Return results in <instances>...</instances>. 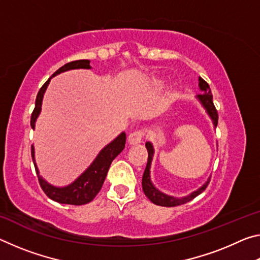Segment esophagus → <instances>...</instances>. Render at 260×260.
I'll use <instances>...</instances> for the list:
<instances>
[{"instance_id": "34e87169", "label": "esophagus", "mask_w": 260, "mask_h": 260, "mask_svg": "<svg viewBox=\"0 0 260 260\" xmlns=\"http://www.w3.org/2000/svg\"><path fill=\"white\" fill-rule=\"evenodd\" d=\"M144 136V131L143 129H138L131 133L128 135V143L129 144H138L141 142V140Z\"/></svg>"}]
</instances>
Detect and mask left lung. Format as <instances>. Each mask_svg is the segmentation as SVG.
Returning <instances> with one entry per match:
<instances>
[{
  "label": "left lung",
  "mask_w": 260,
  "mask_h": 260,
  "mask_svg": "<svg viewBox=\"0 0 260 260\" xmlns=\"http://www.w3.org/2000/svg\"><path fill=\"white\" fill-rule=\"evenodd\" d=\"M199 81H200L199 85H200V89L202 90V94L197 96V99H199L202 105L205 108L206 112L209 113L210 118L213 121V125L217 127L218 112L213 104V98H212V94H211L210 86H209V83L205 80H203L202 78L199 79ZM146 148L148 150V162H147L146 170H144V173L142 177V188H143L144 193H146V196L152 202L153 204L166 206V208H172V206L181 205V204L187 203V202L195 199L196 196H199L201 192H203L206 189V187H208V184L210 183V179L203 184V186L197 189L196 191H192L190 195H188L186 197H181V199H175V197H173V196H169V195H166V193H162L161 191L158 190L155 186H153L151 180H150V166H151V161H152V157H153V147L150 142H147Z\"/></svg>",
  "instance_id": "1"
}]
</instances>
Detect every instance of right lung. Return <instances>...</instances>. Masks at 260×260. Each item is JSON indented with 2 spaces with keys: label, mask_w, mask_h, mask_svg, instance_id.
Here are the masks:
<instances>
[{
  "label": "right lung",
  "mask_w": 260,
  "mask_h": 260,
  "mask_svg": "<svg viewBox=\"0 0 260 260\" xmlns=\"http://www.w3.org/2000/svg\"><path fill=\"white\" fill-rule=\"evenodd\" d=\"M74 69H91L90 67V60L88 59H79L73 60L70 63L65 64L64 67L59 68L57 71L52 74V76L48 79L45 82L39 93L37 95V100H35V108L30 116V127L34 129L35 121L37 118L41 111V104L43 94L47 89V86L49 85V81L52 77L57 76L61 72L69 71V70ZM126 143V134L122 132L120 135H118V138L114 139L111 143H109L107 147H104L102 150L100 151L98 157L95 158V160L91 162L90 166L83 172L80 177H79L76 181H73L71 184H69L67 187H54L50 183H48L46 180L41 178V175L39 174L38 166L35 164L34 159V147L32 146L30 151H32V159L35 166V171H37L39 183L42 188V190L45 191L46 195L49 197L50 200L58 202L60 204H71V205H83L89 203V202L95 199V196L100 192L101 188L103 186V182L107 177L109 167L111 165L112 160L116 158L119 153L124 150Z\"/></svg>",
  "instance_id": "1"
}]
</instances>
